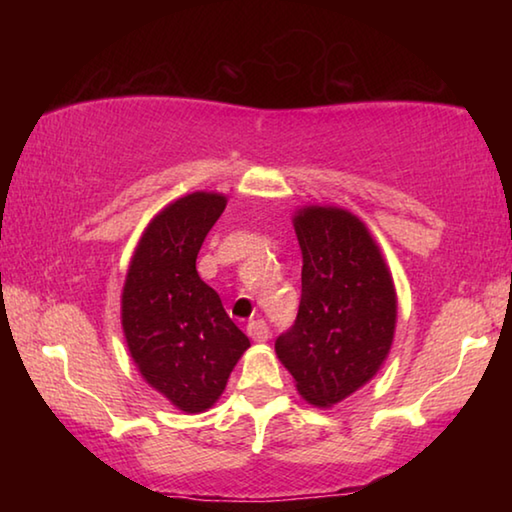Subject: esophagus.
<instances>
[{
	"label": "esophagus",
	"mask_w": 512,
	"mask_h": 512,
	"mask_svg": "<svg viewBox=\"0 0 512 512\" xmlns=\"http://www.w3.org/2000/svg\"><path fill=\"white\" fill-rule=\"evenodd\" d=\"M248 336L253 341H257V343H264L268 336H271V329H268L266 320H262V318L250 320V323H248Z\"/></svg>",
	"instance_id": "obj_1"
}]
</instances>
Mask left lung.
Masks as SVG:
<instances>
[{
  "label": "left lung",
  "instance_id": "left-lung-1",
  "mask_svg": "<svg viewBox=\"0 0 512 512\" xmlns=\"http://www.w3.org/2000/svg\"><path fill=\"white\" fill-rule=\"evenodd\" d=\"M302 250L298 318L275 352L302 400L327 409L377 375L391 352L397 296L366 223L341 207L309 205L293 216Z\"/></svg>",
  "mask_w": 512,
  "mask_h": 512
}]
</instances>
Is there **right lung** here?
I'll use <instances>...</instances> for the list:
<instances>
[{"instance_id": "1", "label": "right lung", "mask_w": 512, "mask_h": 512, "mask_svg": "<svg viewBox=\"0 0 512 512\" xmlns=\"http://www.w3.org/2000/svg\"><path fill=\"white\" fill-rule=\"evenodd\" d=\"M228 198L194 192L146 225L121 291V327L146 384L185 413L207 411L250 348L201 280L196 257Z\"/></svg>"}]
</instances>
